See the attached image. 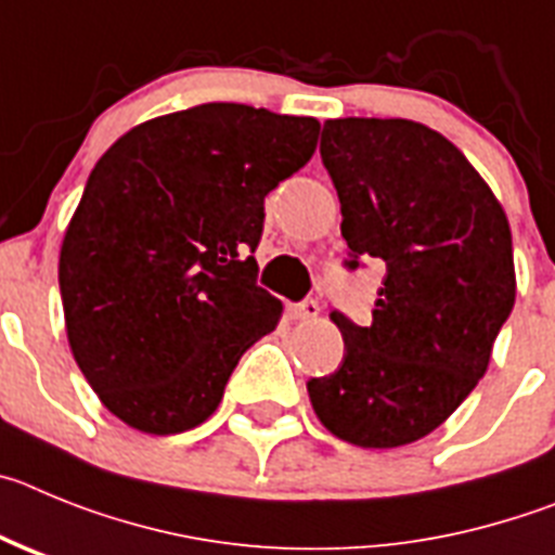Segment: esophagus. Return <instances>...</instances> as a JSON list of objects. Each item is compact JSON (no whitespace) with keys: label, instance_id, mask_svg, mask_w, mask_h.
I'll return each mask as SVG.
<instances>
[{"label":"esophagus","instance_id":"obj_1","mask_svg":"<svg viewBox=\"0 0 555 555\" xmlns=\"http://www.w3.org/2000/svg\"><path fill=\"white\" fill-rule=\"evenodd\" d=\"M287 314H289V321H301V323L314 321V318L321 314V304L312 301V298H309V301L293 304V307L287 309Z\"/></svg>","mask_w":555,"mask_h":555}]
</instances>
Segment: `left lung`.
Wrapping results in <instances>:
<instances>
[{
	"label": "left lung",
	"instance_id": "left-lung-1",
	"mask_svg": "<svg viewBox=\"0 0 555 555\" xmlns=\"http://www.w3.org/2000/svg\"><path fill=\"white\" fill-rule=\"evenodd\" d=\"M321 157L357 257L387 266L371 326L332 312L346 357L307 382L318 421L357 448H401L487 373L517 296L503 204L446 134L409 118H332Z\"/></svg>",
	"mask_w": 555,
	"mask_h": 555
}]
</instances>
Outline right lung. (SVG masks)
I'll return each instance as SVG.
<instances>
[{
	"mask_svg": "<svg viewBox=\"0 0 555 555\" xmlns=\"http://www.w3.org/2000/svg\"><path fill=\"white\" fill-rule=\"evenodd\" d=\"M321 121L212 102L121 134L88 177L60 246L79 371L129 428L191 431L246 348L282 321L257 287L266 196L309 163Z\"/></svg>",
	"mask_w": 555,
	"mask_h": 555,
	"instance_id": "obj_1",
	"label": "right lung"
}]
</instances>
